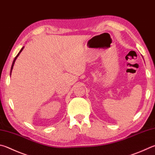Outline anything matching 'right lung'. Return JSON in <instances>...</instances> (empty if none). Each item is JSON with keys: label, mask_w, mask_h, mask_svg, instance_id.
<instances>
[{"label": "right lung", "mask_w": 155, "mask_h": 155, "mask_svg": "<svg viewBox=\"0 0 155 155\" xmlns=\"http://www.w3.org/2000/svg\"><path fill=\"white\" fill-rule=\"evenodd\" d=\"M23 49H24V47H22V48L21 49V50L19 51V52L18 53V54L16 55V57L15 58V59H14L13 60V63H12V66H11V72H10V74H11V72H12V70H13V66H14V64H15V60H16V59L18 58V56L19 55V54H20V53L22 51V50H23Z\"/></svg>", "instance_id": "obj_1"}]
</instances>
